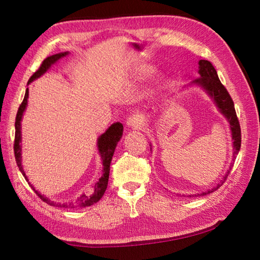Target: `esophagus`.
Instances as JSON below:
<instances>
[{
    "instance_id": "34e87169",
    "label": "esophagus",
    "mask_w": 260,
    "mask_h": 260,
    "mask_svg": "<svg viewBox=\"0 0 260 260\" xmlns=\"http://www.w3.org/2000/svg\"><path fill=\"white\" fill-rule=\"evenodd\" d=\"M126 124L131 128H140L141 125H142V119H141V117L138 116V114H132V116L128 117V119H127Z\"/></svg>"
}]
</instances>
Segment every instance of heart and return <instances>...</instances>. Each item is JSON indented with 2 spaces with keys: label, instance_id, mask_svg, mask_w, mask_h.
Segmentation results:
<instances>
[{
  "label": "heart",
  "instance_id": "1",
  "mask_svg": "<svg viewBox=\"0 0 260 260\" xmlns=\"http://www.w3.org/2000/svg\"><path fill=\"white\" fill-rule=\"evenodd\" d=\"M149 72H150V68L146 67V65H142V67H140L138 69L139 76H146V74H148Z\"/></svg>",
  "mask_w": 260,
  "mask_h": 260
}]
</instances>
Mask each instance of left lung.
<instances>
[{
    "label": "left lung",
    "instance_id": "obj_1",
    "mask_svg": "<svg viewBox=\"0 0 260 260\" xmlns=\"http://www.w3.org/2000/svg\"><path fill=\"white\" fill-rule=\"evenodd\" d=\"M199 65H200V70H199L200 78L195 79L191 83L192 85H199L203 88V89H205V91L209 94L210 98L214 101V103L218 107L219 111L225 116L228 122H230L231 131H232V139L234 141V142H233V146H234V148H233V150H234L233 157L235 158L241 148V127L235 112L234 102H233L231 95L227 91L225 86H223L221 81L219 80L217 71H215L213 65L211 64L209 60H205V59H201L199 61ZM231 169L227 171L225 177H223V181H220L221 184L225 182L228 174L231 173ZM220 183H218L217 186L213 187L212 189H209V190H206L205 192L197 193L195 196H201V195L204 196L206 193L213 192L220 187Z\"/></svg>",
    "mask_w": 260,
    "mask_h": 260
}]
</instances>
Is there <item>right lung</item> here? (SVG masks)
<instances>
[{
    "mask_svg": "<svg viewBox=\"0 0 260 260\" xmlns=\"http://www.w3.org/2000/svg\"><path fill=\"white\" fill-rule=\"evenodd\" d=\"M69 52H59V54H56V55H52L47 57V58L42 61L41 67L39 68V70L37 72H35L32 77L29 78V80L27 82V85L29 82H32L33 80H35L37 78H40L42 74H45L48 70L50 69V67L52 64H55L57 60L60 59L61 57L67 56ZM27 99H28V88L26 89V93H25V98L23 100V102H21L20 107L18 109V112H17V116H16V122H15V144H14V151H15V158H16V162L17 165L19 167V171L21 172V174L24 175L25 179L27 180V177H26L25 174V171L23 169V165H21V146H20V142H21V125H20V121H21V118H23V113L26 109V105H27ZM122 131H124V126L120 122H114L113 125H111L107 129L105 133H103L102 135L99 138L98 141V148H99V152L101 155V158H102V161H103V174L102 177L100 178V180L98 182L95 183L94 186V190L93 192L90 193V195H86V193H82V195L79 197L78 201H79V204L80 206H90L93 205L96 202H99L101 199H102V196L104 195L105 190H107V187H108V181H109V173H110V164H111V159H112V156H113V152H114V149H116L118 142H119L121 136H122ZM29 183V182H28ZM30 184V183H29ZM30 187L34 189V191L37 192V195L40 197V199L46 202L47 204H49L51 206H58V208H73V204H68V203H56L54 201H50L48 197L41 195L40 192L38 190H35V188L30 184Z\"/></svg>",
    "mask_w": 260,
    "mask_h": 260,
    "instance_id": "obj_1",
    "label": "right lung"
}]
</instances>
